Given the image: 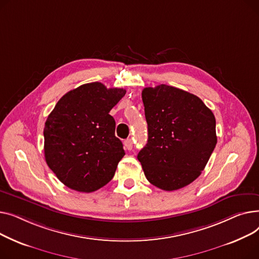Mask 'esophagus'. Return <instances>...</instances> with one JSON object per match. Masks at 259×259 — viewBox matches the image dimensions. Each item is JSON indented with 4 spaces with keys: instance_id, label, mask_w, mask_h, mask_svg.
Segmentation results:
<instances>
[{
    "instance_id": "obj_1",
    "label": "esophagus",
    "mask_w": 259,
    "mask_h": 259,
    "mask_svg": "<svg viewBox=\"0 0 259 259\" xmlns=\"http://www.w3.org/2000/svg\"><path fill=\"white\" fill-rule=\"evenodd\" d=\"M124 147L127 149V150H131L132 148H133V140L132 139H126L125 141H124Z\"/></svg>"
}]
</instances>
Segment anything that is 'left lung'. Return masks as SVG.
Returning <instances> with one entry per match:
<instances>
[{"instance_id":"obj_1","label":"left lung","mask_w":259,"mask_h":259,"mask_svg":"<svg viewBox=\"0 0 259 259\" xmlns=\"http://www.w3.org/2000/svg\"><path fill=\"white\" fill-rule=\"evenodd\" d=\"M142 100L148 140L137 158L146 179L166 191L189 185L217 145L213 113L197 96L166 84L143 89Z\"/></svg>"}]
</instances>
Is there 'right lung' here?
Segmentation results:
<instances>
[{
	"mask_svg": "<svg viewBox=\"0 0 259 259\" xmlns=\"http://www.w3.org/2000/svg\"><path fill=\"white\" fill-rule=\"evenodd\" d=\"M125 93L101 82L85 83L65 94L48 116L45 159L67 187L92 192L113 179L125 153L109 113Z\"/></svg>",
	"mask_w": 259,
	"mask_h": 259,
	"instance_id": "obj_1",
	"label": "right lung"
}]
</instances>
